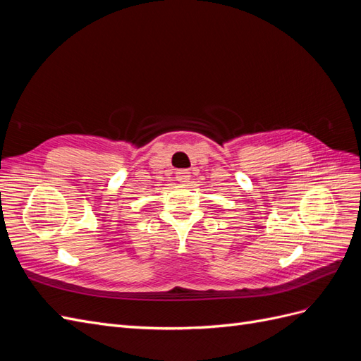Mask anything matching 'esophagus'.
Segmentation results:
<instances>
[{
  "mask_svg": "<svg viewBox=\"0 0 361 361\" xmlns=\"http://www.w3.org/2000/svg\"><path fill=\"white\" fill-rule=\"evenodd\" d=\"M176 179L179 180V182H187L188 179H190V171L188 170H185V169H182V170H178L176 171Z\"/></svg>",
  "mask_w": 361,
  "mask_h": 361,
  "instance_id": "obj_1",
  "label": "esophagus"
}]
</instances>
